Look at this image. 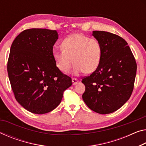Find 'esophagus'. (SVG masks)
Here are the masks:
<instances>
[{
    "label": "esophagus",
    "mask_w": 146,
    "mask_h": 146,
    "mask_svg": "<svg viewBox=\"0 0 146 146\" xmlns=\"http://www.w3.org/2000/svg\"><path fill=\"white\" fill-rule=\"evenodd\" d=\"M72 82L73 85H75L78 82V80L77 79V78H72Z\"/></svg>",
    "instance_id": "esophagus-1"
}]
</instances>
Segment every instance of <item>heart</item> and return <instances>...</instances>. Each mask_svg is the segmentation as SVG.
Here are the masks:
<instances>
[{
  "instance_id": "obj_1",
  "label": "heart",
  "mask_w": 146,
  "mask_h": 146,
  "mask_svg": "<svg viewBox=\"0 0 146 146\" xmlns=\"http://www.w3.org/2000/svg\"><path fill=\"white\" fill-rule=\"evenodd\" d=\"M62 50H53L52 57L57 68L67 73L75 64L73 73L78 75L82 72L93 73L98 68L101 58V47L95 38H89L81 34H74L65 39Z\"/></svg>"
}]
</instances>
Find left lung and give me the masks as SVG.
<instances>
[{
  "instance_id": "obj_1",
  "label": "left lung",
  "mask_w": 146,
  "mask_h": 146,
  "mask_svg": "<svg viewBox=\"0 0 146 146\" xmlns=\"http://www.w3.org/2000/svg\"><path fill=\"white\" fill-rule=\"evenodd\" d=\"M92 35L101 45V58L96 70L82 80L86 88L82 99L94 112L110 114L130 98L137 66L124 39L105 31H93Z\"/></svg>"
}]
</instances>
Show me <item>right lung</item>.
I'll return each mask as SVG.
<instances>
[{
  "mask_svg": "<svg viewBox=\"0 0 146 146\" xmlns=\"http://www.w3.org/2000/svg\"><path fill=\"white\" fill-rule=\"evenodd\" d=\"M58 39L56 31L31 29L21 32L11 44L7 66L11 88L17 102L34 114L54 110L72 85L53 59Z\"/></svg>",
  "mask_w": 146,
  "mask_h": 146,
  "instance_id": "obj_1",
  "label": "right lung"
}]
</instances>
